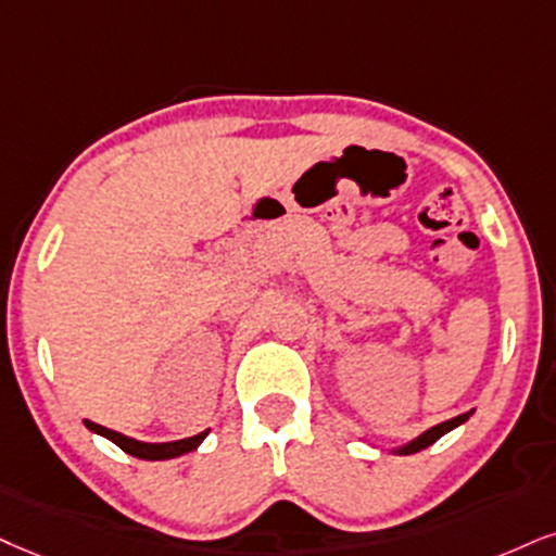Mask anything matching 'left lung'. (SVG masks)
<instances>
[{
  "instance_id": "8db88e82",
  "label": "left lung",
  "mask_w": 556,
  "mask_h": 556,
  "mask_svg": "<svg viewBox=\"0 0 556 556\" xmlns=\"http://www.w3.org/2000/svg\"><path fill=\"white\" fill-rule=\"evenodd\" d=\"M469 415H471V413H464V415H458V417H451V420H445V422H441V425H435V428L425 430V433H422L420 438H415L413 443L402 445V448H400V454H417V451L428 448V445H433V443L438 441V438L448 433V430H454L456 425L467 422V420H469Z\"/></svg>"
}]
</instances>
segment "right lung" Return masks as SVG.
<instances>
[{
	"label": "right lung",
	"instance_id": "add662e5",
	"mask_svg": "<svg viewBox=\"0 0 556 556\" xmlns=\"http://www.w3.org/2000/svg\"><path fill=\"white\" fill-rule=\"evenodd\" d=\"M85 425L89 430H94V433L105 435L108 441H113L118 448L126 451V454H131L136 458H147V462H164V458H175V456L188 454V451L198 448L203 438L208 435V430H203V433H198L193 438H182V441H173V443H141V441H134V438H128V435L115 433V430H111V428H102V425H98V422L85 420Z\"/></svg>",
	"mask_w": 556,
	"mask_h": 556
}]
</instances>
